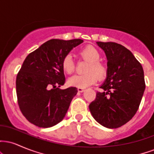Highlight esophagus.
Instances as JSON below:
<instances>
[{
	"mask_svg": "<svg viewBox=\"0 0 154 154\" xmlns=\"http://www.w3.org/2000/svg\"><path fill=\"white\" fill-rule=\"evenodd\" d=\"M77 91H78L79 93H82V92L85 91V89L83 88H77Z\"/></svg>",
	"mask_w": 154,
	"mask_h": 154,
	"instance_id": "obj_1",
	"label": "esophagus"
}]
</instances>
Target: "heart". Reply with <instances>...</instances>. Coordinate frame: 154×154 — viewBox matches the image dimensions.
I'll list each match as a JSON object with an SVG mask.
<instances>
[{
    "label": "heart",
    "mask_w": 154,
    "mask_h": 154,
    "mask_svg": "<svg viewBox=\"0 0 154 154\" xmlns=\"http://www.w3.org/2000/svg\"><path fill=\"white\" fill-rule=\"evenodd\" d=\"M79 56L83 59L88 61L85 69L87 73L75 75L68 79L69 85L72 87L86 88L96 82L97 77L102 78L106 73V66L100 61V54L99 51L93 45H88L79 51ZM61 66L63 72L70 75L75 70V62L71 54H66L63 58Z\"/></svg>",
    "instance_id": "b5f03b06"
}]
</instances>
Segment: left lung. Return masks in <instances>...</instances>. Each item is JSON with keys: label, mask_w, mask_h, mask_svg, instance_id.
Segmentation results:
<instances>
[{"label": "left lung", "mask_w": 154, "mask_h": 154, "mask_svg": "<svg viewBox=\"0 0 154 154\" xmlns=\"http://www.w3.org/2000/svg\"><path fill=\"white\" fill-rule=\"evenodd\" d=\"M107 58L106 78L89 105L93 118L105 128L114 129L128 122L138 109L146 88L143 67L123 45L97 42Z\"/></svg>", "instance_id": "obj_1"}]
</instances>
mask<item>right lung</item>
I'll list each match as a JSON object with an SVG mask.
<instances>
[{
    "mask_svg": "<svg viewBox=\"0 0 154 154\" xmlns=\"http://www.w3.org/2000/svg\"><path fill=\"white\" fill-rule=\"evenodd\" d=\"M82 42L52 39L26 57L17 76L16 88L19 109L30 123L47 128L64 118L77 89L59 88L65 82L61 62Z\"/></svg>",
    "mask_w": 154,
    "mask_h": 154,
    "instance_id": "obj_1",
    "label": "right lung"
}]
</instances>
